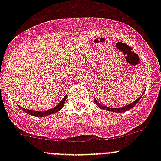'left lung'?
<instances>
[{
    "instance_id": "obj_1",
    "label": "left lung",
    "mask_w": 161,
    "mask_h": 161,
    "mask_svg": "<svg viewBox=\"0 0 161 161\" xmlns=\"http://www.w3.org/2000/svg\"><path fill=\"white\" fill-rule=\"evenodd\" d=\"M142 94H143V93H142ZM142 94L140 96V97H139V98L137 99V100H135V101L133 102V103H130V104L127 105V106L123 107V108H108V107L103 106V105H102L101 103H99V102H97V100H96L95 98H94V102H95L96 104H97V106L99 107V108H101V109L107 110V111H109L117 112V113H121V112H125V111H129V110L131 109V108H132L133 107H135V105H136V103H137L138 102H139V100H140V98H141V97H142Z\"/></svg>"
}]
</instances>
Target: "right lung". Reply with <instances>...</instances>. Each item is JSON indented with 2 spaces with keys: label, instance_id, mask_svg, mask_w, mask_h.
Here are the masks:
<instances>
[{
  "label": "right lung",
  "instance_id": "right-lung-1",
  "mask_svg": "<svg viewBox=\"0 0 161 161\" xmlns=\"http://www.w3.org/2000/svg\"><path fill=\"white\" fill-rule=\"evenodd\" d=\"M66 98H67V96H65V97H64V98L62 99V100H61V101L59 103H58V105H57L56 107H54V108H52V109H50V110H48V111H31V110L25 109V108H22V107H20V106H19V108H22V109L24 111L26 112V113L32 115V116H35V117H44V116H48V115H50V114H52L56 113V112L59 111L60 110H61V108H63V106H64V102L66 101Z\"/></svg>",
  "mask_w": 161,
  "mask_h": 161
}]
</instances>
